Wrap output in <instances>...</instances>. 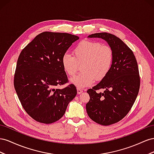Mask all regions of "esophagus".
Returning <instances> with one entry per match:
<instances>
[{
	"label": "esophagus",
	"instance_id": "1",
	"mask_svg": "<svg viewBox=\"0 0 154 154\" xmlns=\"http://www.w3.org/2000/svg\"><path fill=\"white\" fill-rule=\"evenodd\" d=\"M77 94H81L82 93V90H81L80 88H77Z\"/></svg>",
	"mask_w": 154,
	"mask_h": 154
}]
</instances>
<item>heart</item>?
I'll return each mask as SVG.
<instances>
[{
  "label": "heart",
  "mask_w": 154,
  "mask_h": 154,
  "mask_svg": "<svg viewBox=\"0 0 154 154\" xmlns=\"http://www.w3.org/2000/svg\"><path fill=\"white\" fill-rule=\"evenodd\" d=\"M72 54L66 53L61 59L64 72L73 76L81 66L82 73L70 79V82L79 88L92 85L96 79L101 80L107 75L113 60L112 48L95 41H84L73 48Z\"/></svg>",
  "instance_id": "b5f03b06"
}]
</instances>
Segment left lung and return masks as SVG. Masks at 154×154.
I'll use <instances>...</instances> for the list:
<instances>
[{
    "label": "left lung",
    "instance_id": "left-lung-1",
    "mask_svg": "<svg viewBox=\"0 0 154 154\" xmlns=\"http://www.w3.org/2000/svg\"><path fill=\"white\" fill-rule=\"evenodd\" d=\"M88 38H100L113 51V60L107 75L89 89L90 99L86 105L91 120L103 126L115 124L129 112L137 98L140 77L133 51L119 38L108 33L91 34ZM103 89V92L97 90Z\"/></svg>",
    "mask_w": 154,
    "mask_h": 154
}]
</instances>
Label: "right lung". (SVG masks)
<instances>
[{"label": "right lung", "instance_id": "1", "mask_svg": "<svg viewBox=\"0 0 154 154\" xmlns=\"http://www.w3.org/2000/svg\"><path fill=\"white\" fill-rule=\"evenodd\" d=\"M79 37L66 33L42 32L22 50L17 60L14 87L22 106L37 122L53 123L65 113L69 103L77 95L68 82L61 59Z\"/></svg>", "mask_w": 154, "mask_h": 154}]
</instances>
